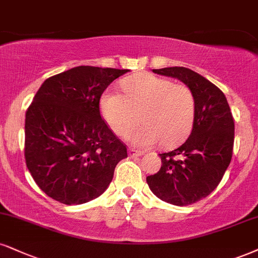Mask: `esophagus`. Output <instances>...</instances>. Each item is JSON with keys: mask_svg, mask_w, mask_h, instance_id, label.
I'll return each instance as SVG.
<instances>
[{"mask_svg": "<svg viewBox=\"0 0 258 258\" xmlns=\"http://www.w3.org/2000/svg\"><path fill=\"white\" fill-rule=\"evenodd\" d=\"M129 155L132 158H136V157H141V155H144V152L141 151H138V149H134V148H129Z\"/></svg>", "mask_w": 258, "mask_h": 258, "instance_id": "34e87169", "label": "esophagus"}]
</instances>
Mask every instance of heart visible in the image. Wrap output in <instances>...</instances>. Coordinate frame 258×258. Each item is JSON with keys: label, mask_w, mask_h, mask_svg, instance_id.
<instances>
[{"label": "heart", "mask_w": 258, "mask_h": 258, "mask_svg": "<svg viewBox=\"0 0 258 258\" xmlns=\"http://www.w3.org/2000/svg\"><path fill=\"white\" fill-rule=\"evenodd\" d=\"M122 87L124 95L107 91L100 101L101 113L114 134L126 138L141 120L145 125L130 138L135 145L160 142L172 148L185 141L196 114L195 94L189 86L146 73L124 80Z\"/></svg>", "instance_id": "obj_1"}]
</instances>
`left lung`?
Returning a JSON list of instances; mask_svg holds the SVG:
<instances>
[{"label":"left lung","mask_w":258,"mask_h":258,"mask_svg":"<svg viewBox=\"0 0 258 258\" xmlns=\"http://www.w3.org/2000/svg\"><path fill=\"white\" fill-rule=\"evenodd\" d=\"M191 88L196 114L191 134L184 144L160 154V170L147 177L149 189L163 201L189 206L211 194L231 163L234 142V120L220 88L202 75L184 67L153 69Z\"/></svg>","instance_id":"8db88e82"}]
</instances>
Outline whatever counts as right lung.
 <instances>
[{"mask_svg":"<svg viewBox=\"0 0 258 258\" xmlns=\"http://www.w3.org/2000/svg\"><path fill=\"white\" fill-rule=\"evenodd\" d=\"M128 69L79 66L46 79L25 119V159L37 185L56 201L97 199L128 157L126 146L101 118L103 92Z\"/></svg>","mask_w":258,"mask_h":258,"instance_id":"right-lung-1","label":"right lung"}]
</instances>
